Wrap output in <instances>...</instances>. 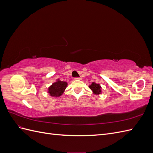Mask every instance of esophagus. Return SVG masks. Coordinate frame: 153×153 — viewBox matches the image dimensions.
<instances>
[{
    "mask_svg": "<svg viewBox=\"0 0 153 153\" xmlns=\"http://www.w3.org/2000/svg\"><path fill=\"white\" fill-rule=\"evenodd\" d=\"M75 80H82V78L81 77H76L74 78Z\"/></svg>",
    "mask_w": 153,
    "mask_h": 153,
    "instance_id": "obj_1",
    "label": "esophagus"
}]
</instances>
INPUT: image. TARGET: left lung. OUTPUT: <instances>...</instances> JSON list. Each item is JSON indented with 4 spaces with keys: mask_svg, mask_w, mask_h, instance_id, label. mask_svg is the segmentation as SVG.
Wrapping results in <instances>:
<instances>
[{
    "mask_svg": "<svg viewBox=\"0 0 153 153\" xmlns=\"http://www.w3.org/2000/svg\"><path fill=\"white\" fill-rule=\"evenodd\" d=\"M89 87L94 94L99 95L101 94V87L99 84H96V82H92V84Z\"/></svg>",
    "mask_w": 153,
    "mask_h": 153,
    "instance_id": "obj_1",
    "label": "left lung"
}]
</instances>
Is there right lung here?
<instances>
[{"mask_svg": "<svg viewBox=\"0 0 153 153\" xmlns=\"http://www.w3.org/2000/svg\"><path fill=\"white\" fill-rule=\"evenodd\" d=\"M67 86L68 83L66 82H63L58 79L48 87V92L50 96L57 98L64 93Z\"/></svg>", "mask_w": 153, "mask_h": 153, "instance_id": "obj_1", "label": "right lung"}]
</instances>
